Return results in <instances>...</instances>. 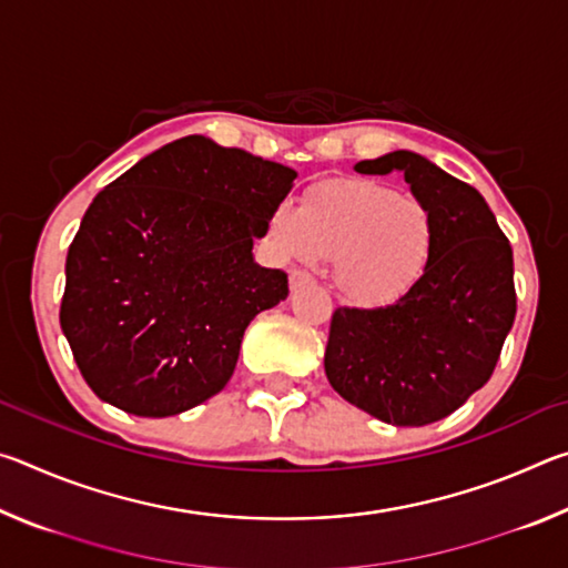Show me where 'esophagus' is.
Wrapping results in <instances>:
<instances>
[{
  "mask_svg": "<svg viewBox=\"0 0 568 568\" xmlns=\"http://www.w3.org/2000/svg\"><path fill=\"white\" fill-rule=\"evenodd\" d=\"M313 283V277L307 275V273H303V271H293L291 273V291L295 293V291H301V287H305V285H311Z\"/></svg>",
  "mask_w": 568,
  "mask_h": 568,
  "instance_id": "1",
  "label": "esophagus"
}]
</instances>
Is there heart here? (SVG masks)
<instances>
[{"label":"heart","instance_id":"heart-1","mask_svg":"<svg viewBox=\"0 0 568 568\" xmlns=\"http://www.w3.org/2000/svg\"><path fill=\"white\" fill-rule=\"evenodd\" d=\"M273 247L287 261H331L338 293L355 305L400 297L434 255V217L418 197L376 180H325L301 207L281 203L267 217Z\"/></svg>","mask_w":568,"mask_h":568}]
</instances>
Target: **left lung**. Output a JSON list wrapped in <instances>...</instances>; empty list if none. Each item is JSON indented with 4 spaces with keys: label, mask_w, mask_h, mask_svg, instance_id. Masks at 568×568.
Returning a JSON list of instances; mask_svg holds the SVG:
<instances>
[{
    "label": "left lung",
    "mask_w": 568,
    "mask_h": 568,
    "mask_svg": "<svg viewBox=\"0 0 568 568\" xmlns=\"http://www.w3.org/2000/svg\"><path fill=\"white\" fill-rule=\"evenodd\" d=\"M355 172L406 178L434 217V255L393 303L333 313L325 376L373 418L428 426L491 378L516 318L511 245L476 187L416 152L361 160Z\"/></svg>",
    "instance_id": "obj_1"
}]
</instances>
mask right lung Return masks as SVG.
<instances>
[{
	"label": "right lung",
	"instance_id": "1",
	"mask_svg": "<svg viewBox=\"0 0 568 568\" xmlns=\"http://www.w3.org/2000/svg\"><path fill=\"white\" fill-rule=\"evenodd\" d=\"M295 178L190 134L92 200L67 253L60 325L104 403L165 418L225 388L250 321L287 297L253 240Z\"/></svg>",
	"mask_w": 568,
	"mask_h": 568
}]
</instances>
